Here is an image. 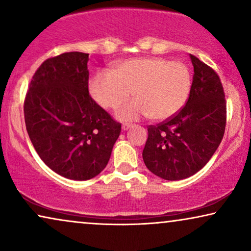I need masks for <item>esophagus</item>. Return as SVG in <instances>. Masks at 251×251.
<instances>
[{
  "label": "esophagus",
  "mask_w": 251,
  "mask_h": 251,
  "mask_svg": "<svg viewBox=\"0 0 251 251\" xmlns=\"http://www.w3.org/2000/svg\"><path fill=\"white\" fill-rule=\"evenodd\" d=\"M132 125H130V123H123L122 125V129L123 130H128L129 128H131Z\"/></svg>",
  "instance_id": "34e87169"
}]
</instances>
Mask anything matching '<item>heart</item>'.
<instances>
[{"mask_svg": "<svg viewBox=\"0 0 251 251\" xmlns=\"http://www.w3.org/2000/svg\"><path fill=\"white\" fill-rule=\"evenodd\" d=\"M192 73L180 61L163 57L133 58L100 71L90 81V92L104 108H114L133 95L137 98L116 109L121 120L144 116L161 121L177 114L190 97Z\"/></svg>", "mask_w": 251, "mask_h": 251, "instance_id": "1", "label": "heart"}]
</instances>
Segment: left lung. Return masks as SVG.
I'll list each match as a JSON object with an SVG mask.
<instances>
[{
    "mask_svg": "<svg viewBox=\"0 0 251 251\" xmlns=\"http://www.w3.org/2000/svg\"><path fill=\"white\" fill-rule=\"evenodd\" d=\"M194 67L190 97L177 114L149 126L143 151L147 169L166 180H180L201 170L221 144L226 100L218 74L191 54Z\"/></svg>",
    "mask_w": 251,
    "mask_h": 251,
    "instance_id": "8db88e82",
    "label": "left lung"
}]
</instances>
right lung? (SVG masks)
<instances>
[{
    "label": "right lung",
    "instance_id": "add662e5",
    "mask_svg": "<svg viewBox=\"0 0 251 251\" xmlns=\"http://www.w3.org/2000/svg\"><path fill=\"white\" fill-rule=\"evenodd\" d=\"M89 53L65 52L37 68L25 101L26 129L44 163L60 176L88 180L108 163L121 132L89 95Z\"/></svg>",
    "mask_w": 251,
    "mask_h": 251
}]
</instances>
